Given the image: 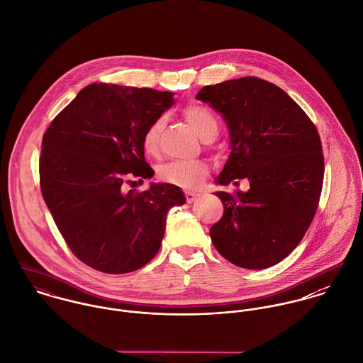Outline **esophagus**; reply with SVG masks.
<instances>
[{"mask_svg": "<svg viewBox=\"0 0 363 363\" xmlns=\"http://www.w3.org/2000/svg\"><path fill=\"white\" fill-rule=\"evenodd\" d=\"M200 197V194L199 193H193V191H186V200H187V203L189 204H191V203H194L197 199Z\"/></svg>", "mask_w": 363, "mask_h": 363, "instance_id": "34e87169", "label": "esophagus"}]
</instances>
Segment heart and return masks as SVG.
<instances>
[{"label":"heart","mask_w":363,"mask_h":363,"mask_svg":"<svg viewBox=\"0 0 363 363\" xmlns=\"http://www.w3.org/2000/svg\"><path fill=\"white\" fill-rule=\"evenodd\" d=\"M184 117L196 130L201 140L218 134V120L212 111L200 104H190L184 108ZM163 128L162 120L152 121L143 134L141 145L145 154L156 155L159 148V137ZM207 163L204 160L190 162H169L157 169V176L162 182L182 189H199L208 176Z\"/></svg>","instance_id":"obj_1"}]
</instances>
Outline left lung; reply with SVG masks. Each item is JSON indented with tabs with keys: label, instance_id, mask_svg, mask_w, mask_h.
Returning <instances> with one entry per match:
<instances>
[{
	"label": "left lung",
	"instance_id": "8db88e82",
	"mask_svg": "<svg viewBox=\"0 0 363 363\" xmlns=\"http://www.w3.org/2000/svg\"><path fill=\"white\" fill-rule=\"evenodd\" d=\"M196 99L220 113L229 130L230 154L215 183H250L246 193H215L223 215L211 240L238 267H272L301 243L317 211L324 177L318 133L286 92L256 77L208 85Z\"/></svg>",
	"mask_w": 363,
	"mask_h": 363
}]
</instances>
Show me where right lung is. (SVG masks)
<instances>
[{"label": "right lung", "instance_id": "obj_1", "mask_svg": "<svg viewBox=\"0 0 363 363\" xmlns=\"http://www.w3.org/2000/svg\"><path fill=\"white\" fill-rule=\"evenodd\" d=\"M173 104L172 92L91 84L43 135L45 203L71 252L98 271L125 274L148 264L160 247L169 209L186 203L182 189L167 183L124 191L125 177L154 176L143 134Z\"/></svg>", "mask_w": 363, "mask_h": 363}]
</instances>
